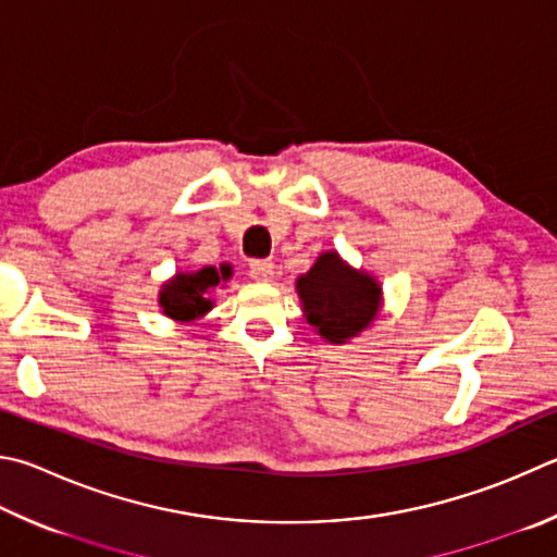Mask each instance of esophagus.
I'll use <instances>...</instances> for the list:
<instances>
[{
    "label": "esophagus",
    "instance_id": "34e87169",
    "mask_svg": "<svg viewBox=\"0 0 557 557\" xmlns=\"http://www.w3.org/2000/svg\"><path fill=\"white\" fill-rule=\"evenodd\" d=\"M250 277L256 282H272V277H275V265L270 260H252Z\"/></svg>",
    "mask_w": 557,
    "mask_h": 557
}]
</instances>
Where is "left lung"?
<instances>
[{"instance_id":"1","label":"left lung","mask_w":557,"mask_h":557,"mask_svg":"<svg viewBox=\"0 0 557 557\" xmlns=\"http://www.w3.org/2000/svg\"><path fill=\"white\" fill-rule=\"evenodd\" d=\"M295 287L307 323L333 346L358 338L382 309L377 277L362 268H352L338 250H323L309 272L297 277Z\"/></svg>"}]
</instances>
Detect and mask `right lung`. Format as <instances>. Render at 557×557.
Instances as JSON below:
<instances>
[{
	"label": "right lung",
	"instance_id": "right-lung-1",
	"mask_svg": "<svg viewBox=\"0 0 557 557\" xmlns=\"http://www.w3.org/2000/svg\"><path fill=\"white\" fill-rule=\"evenodd\" d=\"M231 277V268L226 265H207L199 270H180L173 277L165 280L158 292V305L168 319L180 323H191L205 319L214 309L211 292L224 285Z\"/></svg>",
	"mask_w": 557,
	"mask_h": 557
}]
</instances>
